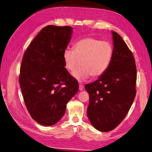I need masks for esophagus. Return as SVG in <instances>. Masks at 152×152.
<instances>
[{
	"label": "esophagus",
	"instance_id": "esophagus-1",
	"mask_svg": "<svg viewBox=\"0 0 152 152\" xmlns=\"http://www.w3.org/2000/svg\"><path fill=\"white\" fill-rule=\"evenodd\" d=\"M83 88H84V86L83 85H81V84H80L79 85V89L80 91H83Z\"/></svg>",
	"mask_w": 152,
	"mask_h": 152
}]
</instances>
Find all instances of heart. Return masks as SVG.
I'll use <instances>...</instances> for the list:
<instances>
[{
  "label": "heart",
  "instance_id": "obj_1",
  "mask_svg": "<svg viewBox=\"0 0 152 152\" xmlns=\"http://www.w3.org/2000/svg\"><path fill=\"white\" fill-rule=\"evenodd\" d=\"M114 56V46L108 40L87 37L76 42L74 50L66 49L63 53L65 67L74 71L82 64L83 67L72 73L79 81H83L91 76L99 77L109 68Z\"/></svg>",
  "mask_w": 152,
  "mask_h": 152
}]
</instances>
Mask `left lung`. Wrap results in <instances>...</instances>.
I'll return each instance as SVG.
<instances>
[{
  "label": "left lung",
  "instance_id": "obj_1",
  "mask_svg": "<svg viewBox=\"0 0 152 152\" xmlns=\"http://www.w3.org/2000/svg\"><path fill=\"white\" fill-rule=\"evenodd\" d=\"M114 56L109 68L98 80L85 85L89 94L87 116L101 132L114 130L129 111L136 94L137 69L126 44L112 31Z\"/></svg>",
  "mask_w": 152,
  "mask_h": 152
}]
</instances>
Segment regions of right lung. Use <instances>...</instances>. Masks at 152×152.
<instances>
[{"instance_id":"1","label":"right lung","mask_w":152,"mask_h":152,"mask_svg":"<svg viewBox=\"0 0 152 152\" xmlns=\"http://www.w3.org/2000/svg\"><path fill=\"white\" fill-rule=\"evenodd\" d=\"M72 32L70 26H46L23 56L19 76L23 98L31 118L42 125L59 121L78 91V83L65 68L63 59Z\"/></svg>"}]
</instances>
